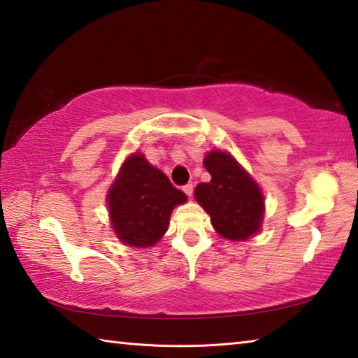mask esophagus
Listing matches in <instances>:
<instances>
[{
    "label": "esophagus",
    "instance_id": "esophagus-1",
    "mask_svg": "<svg viewBox=\"0 0 358 358\" xmlns=\"http://www.w3.org/2000/svg\"><path fill=\"white\" fill-rule=\"evenodd\" d=\"M183 191L186 192V196H192V192H194V186H192V183H187V185H185L183 186Z\"/></svg>",
    "mask_w": 358,
    "mask_h": 358
}]
</instances>
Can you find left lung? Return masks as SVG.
Segmentation results:
<instances>
[{
	"instance_id": "obj_1",
	"label": "left lung",
	"mask_w": 358,
	"mask_h": 358,
	"mask_svg": "<svg viewBox=\"0 0 358 358\" xmlns=\"http://www.w3.org/2000/svg\"><path fill=\"white\" fill-rule=\"evenodd\" d=\"M211 175L196 187V199L211 216L220 236L241 241L262 225L264 200L262 191L229 153L211 152L203 161Z\"/></svg>"
}]
</instances>
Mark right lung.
<instances>
[{
    "label": "right lung",
    "instance_id": "right-lung-1",
    "mask_svg": "<svg viewBox=\"0 0 358 358\" xmlns=\"http://www.w3.org/2000/svg\"><path fill=\"white\" fill-rule=\"evenodd\" d=\"M186 199L164 173L136 153L123 164L108 194L114 231L122 243L150 247L166 233L173 208Z\"/></svg>",
    "mask_w": 358,
    "mask_h": 358
}]
</instances>
